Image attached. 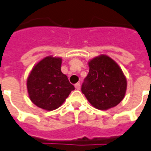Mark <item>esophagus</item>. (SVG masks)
I'll use <instances>...</instances> for the list:
<instances>
[{
    "instance_id": "obj_1",
    "label": "esophagus",
    "mask_w": 151,
    "mask_h": 151,
    "mask_svg": "<svg viewBox=\"0 0 151 151\" xmlns=\"http://www.w3.org/2000/svg\"><path fill=\"white\" fill-rule=\"evenodd\" d=\"M75 88H76V89H81V84H80V83H76V84L75 85Z\"/></svg>"
}]
</instances>
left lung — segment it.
Segmentation results:
<instances>
[{
  "mask_svg": "<svg viewBox=\"0 0 151 151\" xmlns=\"http://www.w3.org/2000/svg\"><path fill=\"white\" fill-rule=\"evenodd\" d=\"M89 71L81 86L82 93L94 108L107 110L123 99L127 79L116 62L106 55L89 62Z\"/></svg>",
  "mask_w": 151,
  "mask_h": 151,
  "instance_id": "obj_1",
  "label": "left lung"
}]
</instances>
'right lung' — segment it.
Here are the masks:
<instances>
[{
  "label": "right lung",
  "instance_id": "right-lung-1",
  "mask_svg": "<svg viewBox=\"0 0 151 151\" xmlns=\"http://www.w3.org/2000/svg\"><path fill=\"white\" fill-rule=\"evenodd\" d=\"M62 58L52 56L34 65L27 80L31 101L38 108L52 111L62 105L75 89L61 70Z\"/></svg>",
  "mask_w": 151,
  "mask_h": 151
}]
</instances>
